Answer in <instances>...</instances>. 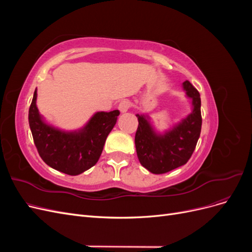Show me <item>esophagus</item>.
<instances>
[{
	"instance_id": "1",
	"label": "esophagus",
	"mask_w": 252,
	"mask_h": 252,
	"mask_svg": "<svg viewBox=\"0 0 252 252\" xmlns=\"http://www.w3.org/2000/svg\"><path fill=\"white\" fill-rule=\"evenodd\" d=\"M129 107H130V102L127 101V100L122 101V102H120V104H119V110H120L122 113H124V112L128 111Z\"/></svg>"
}]
</instances>
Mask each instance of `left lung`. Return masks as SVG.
<instances>
[{"label": "left lung", "instance_id": "1", "mask_svg": "<svg viewBox=\"0 0 252 252\" xmlns=\"http://www.w3.org/2000/svg\"><path fill=\"white\" fill-rule=\"evenodd\" d=\"M186 96L191 101V112L164 132H158L147 114H136L135 149L143 167L155 174H162L185 165L200 138L202 127L200 94L189 81L183 83Z\"/></svg>", "mask_w": 252, "mask_h": 252}]
</instances>
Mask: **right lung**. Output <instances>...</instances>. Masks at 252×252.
I'll return each mask as SVG.
<instances>
[{
    "label": "right lung",
    "instance_id": "1",
    "mask_svg": "<svg viewBox=\"0 0 252 252\" xmlns=\"http://www.w3.org/2000/svg\"><path fill=\"white\" fill-rule=\"evenodd\" d=\"M36 96L35 88L28 121L34 145L43 161L51 168L69 175L81 174L94 166L120 111L95 112L82 128L66 131L45 121L36 107Z\"/></svg>",
    "mask_w": 252,
    "mask_h": 252
}]
</instances>
